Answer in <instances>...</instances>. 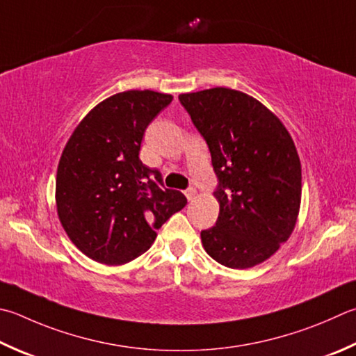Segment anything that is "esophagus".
Wrapping results in <instances>:
<instances>
[{"label": "esophagus", "instance_id": "1", "mask_svg": "<svg viewBox=\"0 0 356 356\" xmlns=\"http://www.w3.org/2000/svg\"><path fill=\"white\" fill-rule=\"evenodd\" d=\"M185 196L188 200H195L197 197V191L195 188H190V190L185 191Z\"/></svg>", "mask_w": 356, "mask_h": 356}]
</instances>
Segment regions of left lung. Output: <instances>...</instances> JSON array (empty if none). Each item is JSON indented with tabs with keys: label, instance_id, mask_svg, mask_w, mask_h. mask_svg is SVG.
<instances>
[{
	"label": "left lung",
	"instance_id": "obj_1",
	"mask_svg": "<svg viewBox=\"0 0 356 356\" xmlns=\"http://www.w3.org/2000/svg\"><path fill=\"white\" fill-rule=\"evenodd\" d=\"M179 99L219 179V215L200 232L204 249L227 268H254L288 241L299 218L302 166L293 137L279 116L240 90L215 87Z\"/></svg>",
	"mask_w": 356,
	"mask_h": 356
}]
</instances>
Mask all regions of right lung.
<instances>
[{"instance_id":"1","label":"right lung","mask_w":356,"mask_h":356,"mask_svg":"<svg viewBox=\"0 0 356 356\" xmlns=\"http://www.w3.org/2000/svg\"><path fill=\"white\" fill-rule=\"evenodd\" d=\"M171 101L172 95L152 90L108 96L83 116L63 147L57 216L71 243L93 261L120 266L138 258L156 230L186 205L182 193L163 188L160 172L138 157L147 124Z\"/></svg>"}]
</instances>
